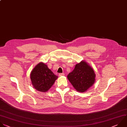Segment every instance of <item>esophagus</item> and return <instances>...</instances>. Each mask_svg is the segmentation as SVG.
<instances>
[{
  "label": "esophagus",
  "mask_w": 127,
  "mask_h": 127,
  "mask_svg": "<svg viewBox=\"0 0 127 127\" xmlns=\"http://www.w3.org/2000/svg\"><path fill=\"white\" fill-rule=\"evenodd\" d=\"M64 73H60L59 74V75L60 76V77H61V76H64Z\"/></svg>",
  "instance_id": "obj_1"
}]
</instances>
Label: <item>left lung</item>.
<instances>
[{"label":"left lung","mask_w":127,"mask_h":127,"mask_svg":"<svg viewBox=\"0 0 127 127\" xmlns=\"http://www.w3.org/2000/svg\"><path fill=\"white\" fill-rule=\"evenodd\" d=\"M67 77L76 91L84 93L95 83V74L93 68L83 61L75 65Z\"/></svg>","instance_id":"left-lung-1"}]
</instances>
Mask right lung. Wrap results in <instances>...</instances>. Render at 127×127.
Wrapping results in <instances>:
<instances>
[{
	"instance_id": "add662e5",
	"label": "right lung",
	"mask_w": 127,
	"mask_h": 127,
	"mask_svg": "<svg viewBox=\"0 0 127 127\" xmlns=\"http://www.w3.org/2000/svg\"><path fill=\"white\" fill-rule=\"evenodd\" d=\"M30 78L35 90L46 92L51 88L58 77L43 63H39L31 71Z\"/></svg>"
}]
</instances>
